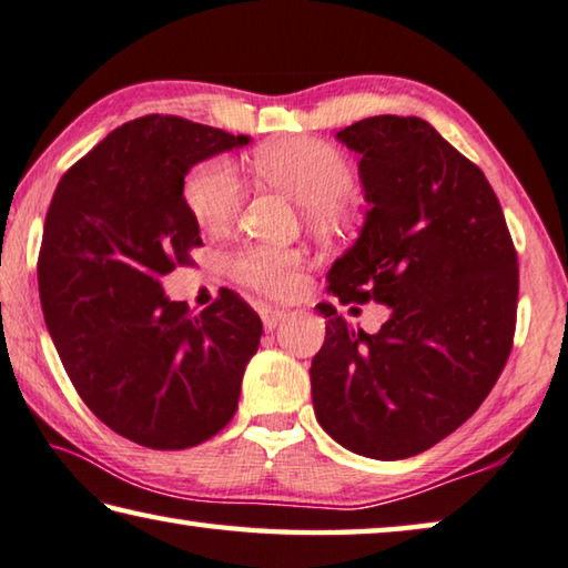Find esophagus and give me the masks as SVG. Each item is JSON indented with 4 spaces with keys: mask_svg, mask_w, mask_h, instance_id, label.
Returning <instances> with one entry per match:
<instances>
[{
    "mask_svg": "<svg viewBox=\"0 0 568 568\" xmlns=\"http://www.w3.org/2000/svg\"><path fill=\"white\" fill-rule=\"evenodd\" d=\"M287 313L281 311V308H270V305H265V308H260V318H263V326L265 331H273L281 326V323L285 321Z\"/></svg>",
    "mask_w": 568,
    "mask_h": 568,
    "instance_id": "34e87169",
    "label": "esophagus"
}]
</instances>
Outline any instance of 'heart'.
Masks as SVG:
<instances>
[{
  "label": "heart",
  "mask_w": 568,
  "mask_h": 568,
  "mask_svg": "<svg viewBox=\"0 0 568 568\" xmlns=\"http://www.w3.org/2000/svg\"><path fill=\"white\" fill-rule=\"evenodd\" d=\"M255 171L295 202L305 204L313 222L344 217L354 169L336 146L293 136L263 146L252 159ZM242 179L227 159H212L196 166L184 184V202L194 222L204 230H220L235 220L242 206ZM303 252L281 245H247L230 257V273L242 285L265 295H283L295 285Z\"/></svg>",
  "instance_id": "1"
}]
</instances>
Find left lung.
<instances>
[{"label": "left lung", "mask_w": 568, "mask_h": 568, "mask_svg": "<svg viewBox=\"0 0 568 568\" xmlns=\"http://www.w3.org/2000/svg\"><path fill=\"white\" fill-rule=\"evenodd\" d=\"M336 139L362 154L372 210L328 291L392 316L366 333L321 311L313 409L351 453L404 460L453 435L498 382L516 333V247L488 179L427 121L374 115Z\"/></svg>", "instance_id": "left-lung-1"}]
</instances>
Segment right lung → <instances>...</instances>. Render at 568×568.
I'll list each match as a JSON object with an SVG mask.
<instances>
[{
  "label": "right lung",
  "mask_w": 568,
  "mask_h": 568,
  "mask_svg": "<svg viewBox=\"0 0 568 568\" xmlns=\"http://www.w3.org/2000/svg\"><path fill=\"white\" fill-rule=\"evenodd\" d=\"M247 143L143 115L108 133L52 194L38 260L44 323L80 399L136 445L194 447L237 409L263 321L232 291L192 313L161 277L202 245L184 202L189 169Z\"/></svg>",
  "instance_id": "right-lung-1"
}]
</instances>
